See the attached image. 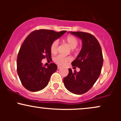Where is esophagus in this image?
<instances>
[{"instance_id": "1", "label": "esophagus", "mask_w": 121, "mask_h": 121, "mask_svg": "<svg viewBox=\"0 0 121 121\" xmlns=\"http://www.w3.org/2000/svg\"><path fill=\"white\" fill-rule=\"evenodd\" d=\"M61 69V67L60 66H57V69Z\"/></svg>"}]
</instances>
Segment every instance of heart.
Listing matches in <instances>:
<instances>
[{
  "label": "heart",
  "instance_id": "1",
  "mask_svg": "<svg viewBox=\"0 0 121 121\" xmlns=\"http://www.w3.org/2000/svg\"><path fill=\"white\" fill-rule=\"evenodd\" d=\"M64 41L68 44V45L71 49H74V48L77 47L78 44V40L73 36H68L65 39ZM57 45L58 43L57 41H53L51 44L50 50H51V52L52 54H55L57 51ZM69 60V59L68 57L62 56L61 55H59L54 59V61L57 64L61 65V66L64 65L66 63V62L68 61Z\"/></svg>",
  "mask_w": 121,
  "mask_h": 121
}]
</instances>
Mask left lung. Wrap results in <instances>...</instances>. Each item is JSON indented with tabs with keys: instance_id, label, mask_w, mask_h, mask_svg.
<instances>
[{
	"instance_id": "8db88e82",
	"label": "left lung",
	"mask_w": 121,
	"mask_h": 121,
	"mask_svg": "<svg viewBox=\"0 0 121 121\" xmlns=\"http://www.w3.org/2000/svg\"><path fill=\"white\" fill-rule=\"evenodd\" d=\"M82 40V48L72 66L78 67L80 71L72 72L63 80L68 91L75 94L86 93L95 84L101 74L103 64V56L100 45L92 35L82 32H68ZM74 68V67H73Z\"/></svg>"
}]
</instances>
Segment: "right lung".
<instances>
[{
    "label": "right lung",
    "instance_id": "right-lung-1",
    "mask_svg": "<svg viewBox=\"0 0 121 121\" xmlns=\"http://www.w3.org/2000/svg\"><path fill=\"white\" fill-rule=\"evenodd\" d=\"M39 30L33 31L21 46L17 59V71L21 82L30 91H38L48 85L50 78L57 66L51 63L42 66L43 59L51 60V44L66 32Z\"/></svg>",
    "mask_w": 121,
    "mask_h": 121
}]
</instances>
